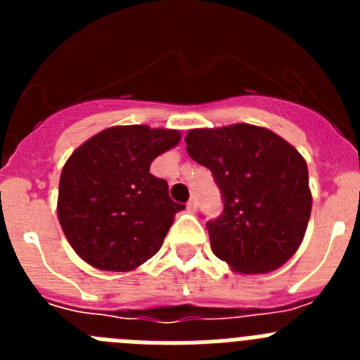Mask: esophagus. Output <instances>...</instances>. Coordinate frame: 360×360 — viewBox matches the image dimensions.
I'll return each instance as SVG.
<instances>
[{
	"label": "esophagus",
	"instance_id": "1",
	"mask_svg": "<svg viewBox=\"0 0 360 360\" xmlns=\"http://www.w3.org/2000/svg\"><path fill=\"white\" fill-rule=\"evenodd\" d=\"M187 211H189V212L196 211V198H195V196H191L189 202H187Z\"/></svg>",
	"mask_w": 360,
	"mask_h": 360
}]
</instances>
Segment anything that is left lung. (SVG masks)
I'll return each mask as SVG.
<instances>
[{"instance_id": "1", "label": "left lung", "mask_w": 360, "mask_h": 360, "mask_svg": "<svg viewBox=\"0 0 360 360\" xmlns=\"http://www.w3.org/2000/svg\"><path fill=\"white\" fill-rule=\"evenodd\" d=\"M186 144L189 157L211 169L224 200L221 214L207 221L214 256L241 274L287 263L311 211L308 167L297 149L252 124L191 129Z\"/></svg>"}]
</instances>
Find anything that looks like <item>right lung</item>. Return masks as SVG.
Returning <instances> with one entry per match:
<instances>
[{"label":"right lung","mask_w":360,"mask_h":360,"mask_svg":"<svg viewBox=\"0 0 360 360\" xmlns=\"http://www.w3.org/2000/svg\"><path fill=\"white\" fill-rule=\"evenodd\" d=\"M180 133L115 126L91 136L63 167L57 216L73 250L91 266L126 272L160 250L186 205L169 198L164 178L149 173Z\"/></svg>","instance_id":"obj_1"}]
</instances>
